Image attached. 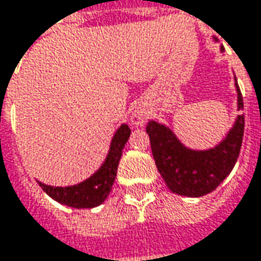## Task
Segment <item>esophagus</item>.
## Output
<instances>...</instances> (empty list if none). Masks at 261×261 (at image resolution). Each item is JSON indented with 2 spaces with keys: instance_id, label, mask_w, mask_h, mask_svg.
<instances>
[{
  "instance_id": "esophagus-1",
  "label": "esophagus",
  "mask_w": 261,
  "mask_h": 261,
  "mask_svg": "<svg viewBox=\"0 0 261 261\" xmlns=\"http://www.w3.org/2000/svg\"><path fill=\"white\" fill-rule=\"evenodd\" d=\"M147 119H148V116H147L145 111H135L132 114V124H135V126H144Z\"/></svg>"
}]
</instances>
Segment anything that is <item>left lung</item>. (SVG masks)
<instances>
[{
	"mask_svg": "<svg viewBox=\"0 0 261 261\" xmlns=\"http://www.w3.org/2000/svg\"><path fill=\"white\" fill-rule=\"evenodd\" d=\"M238 87V108H244L242 93ZM245 117L238 116L233 129L220 145L206 151L186 148L171 129L156 121H148L145 130L150 137L151 153L158 171L171 192L189 197H200L215 190L230 174L239 158L244 138Z\"/></svg>",
	"mask_w": 261,
	"mask_h": 261,
	"instance_id": "obj_1",
	"label": "left lung"
}]
</instances>
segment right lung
<instances>
[{
  "instance_id": "add662e5",
  "label": "right lung",
  "mask_w": 261,
  "mask_h": 261,
  "mask_svg": "<svg viewBox=\"0 0 261 261\" xmlns=\"http://www.w3.org/2000/svg\"><path fill=\"white\" fill-rule=\"evenodd\" d=\"M129 135H130L129 126L121 124L113 138L110 153L105 159L103 165L96 174H93L83 182L71 187H51L40 182V187L51 199L72 208H95L101 205L111 192L113 182L117 175L121 151L126 141L129 140Z\"/></svg>"
}]
</instances>
